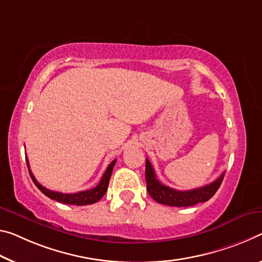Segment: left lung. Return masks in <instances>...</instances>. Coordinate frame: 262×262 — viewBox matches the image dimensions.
<instances>
[{"label": "left lung", "instance_id": "left-lung-1", "mask_svg": "<svg viewBox=\"0 0 262 262\" xmlns=\"http://www.w3.org/2000/svg\"><path fill=\"white\" fill-rule=\"evenodd\" d=\"M224 175H225V172H223L212 183L202 186V188L180 191L162 184L156 178L155 170H154L151 163L148 159H146V182L148 193L150 194L154 201L163 205L186 207L209 201L221 186Z\"/></svg>", "mask_w": 262, "mask_h": 262}]
</instances>
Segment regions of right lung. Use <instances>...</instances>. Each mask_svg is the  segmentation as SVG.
Returning <instances> with one entry per match:
<instances>
[{
    "label": "right lung",
    "mask_w": 262,
    "mask_h": 262,
    "mask_svg": "<svg viewBox=\"0 0 262 262\" xmlns=\"http://www.w3.org/2000/svg\"><path fill=\"white\" fill-rule=\"evenodd\" d=\"M115 162H116V160L112 161V163L108 165V167H107L105 173H103L100 182H99V184L95 186V188L86 190V191H80V192H76V193H61V192H56V191H52V190L44 188L43 185H40L38 182L36 181L35 176L32 175L28 159H27V165L29 168V173H30L31 180L34 181V183L36 184L37 188H38L41 192L45 194V196H48L49 198L53 199V201L63 203V204L79 206V205L94 204V203L100 201V199L103 197V194H105L107 191V188H108L111 175H112V171H113Z\"/></svg>",
    "instance_id": "1"
}]
</instances>
